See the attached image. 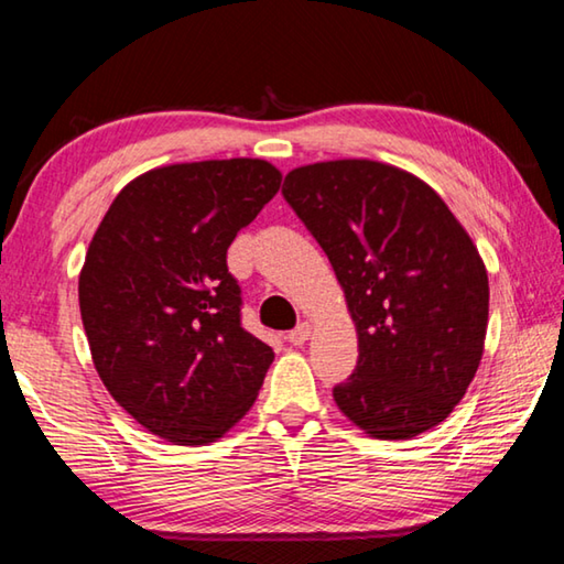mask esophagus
Here are the masks:
<instances>
[{"label":"esophagus","instance_id":"34e87169","mask_svg":"<svg viewBox=\"0 0 564 564\" xmlns=\"http://www.w3.org/2000/svg\"><path fill=\"white\" fill-rule=\"evenodd\" d=\"M308 338H311V326H308V323H301L299 328H293V330L289 333V343H291V346H303V343L308 340Z\"/></svg>","mask_w":564,"mask_h":564}]
</instances>
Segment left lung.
Segmentation results:
<instances>
[{"instance_id": "obj_1", "label": "left lung", "mask_w": 564, "mask_h": 564, "mask_svg": "<svg viewBox=\"0 0 564 564\" xmlns=\"http://www.w3.org/2000/svg\"><path fill=\"white\" fill-rule=\"evenodd\" d=\"M285 202L326 251L358 333V366L333 388L352 425L410 441L467 393L488 333V271L435 191L373 159L285 174Z\"/></svg>"}]
</instances>
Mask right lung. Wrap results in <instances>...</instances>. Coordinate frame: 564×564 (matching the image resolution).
I'll return each instance as SVG.
<instances>
[{
  "instance_id": "obj_1",
  "label": "right lung",
  "mask_w": 564,
  "mask_h": 564,
  "mask_svg": "<svg viewBox=\"0 0 564 564\" xmlns=\"http://www.w3.org/2000/svg\"><path fill=\"white\" fill-rule=\"evenodd\" d=\"M263 159L151 169L123 186L79 273L94 368L141 427L208 445L251 410L273 350L241 328L226 265L236 234L279 194Z\"/></svg>"
}]
</instances>
